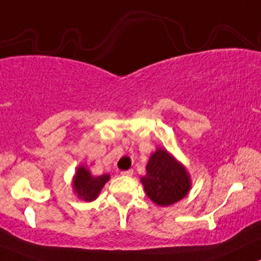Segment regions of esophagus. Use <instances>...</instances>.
Listing matches in <instances>:
<instances>
[{
  "label": "esophagus",
  "instance_id": "obj_1",
  "mask_svg": "<svg viewBox=\"0 0 261 261\" xmlns=\"http://www.w3.org/2000/svg\"><path fill=\"white\" fill-rule=\"evenodd\" d=\"M134 174V171L133 170H127V171H122L121 172V176H125V177H131Z\"/></svg>",
  "mask_w": 261,
  "mask_h": 261
}]
</instances>
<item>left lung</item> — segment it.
Returning a JSON list of instances; mask_svg holds the SVG:
<instances>
[{
	"label": "left lung",
	"instance_id": "8db88e82",
	"mask_svg": "<svg viewBox=\"0 0 261 261\" xmlns=\"http://www.w3.org/2000/svg\"><path fill=\"white\" fill-rule=\"evenodd\" d=\"M140 181L148 198L161 207L179 202L192 188L191 176L185 165L162 147L151 154L146 174Z\"/></svg>",
	"mask_w": 261,
	"mask_h": 261
}]
</instances>
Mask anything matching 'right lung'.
I'll return each mask as SVG.
<instances>
[{
    "label": "right lung",
    "instance_id": "add662e5",
    "mask_svg": "<svg viewBox=\"0 0 261 261\" xmlns=\"http://www.w3.org/2000/svg\"><path fill=\"white\" fill-rule=\"evenodd\" d=\"M109 179L110 174L105 173L101 176H93L88 167L80 165L76 168L75 173L73 176V192L74 194L78 196L79 199L84 202H93L99 197L100 192L105 186Z\"/></svg>",
    "mask_w": 261,
    "mask_h": 261
}]
</instances>
